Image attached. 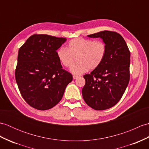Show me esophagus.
I'll return each mask as SVG.
<instances>
[{"mask_svg": "<svg viewBox=\"0 0 149 149\" xmlns=\"http://www.w3.org/2000/svg\"><path fill=\"white\" fill-rule=\"evenodd\" d=\"M77 77H78L77 75H73V79H76Z\"/></svg>", "mask_w": 149, "mask_h": 149, "instance_id": "obj_1", "label": "esophagus"}]
</instances>
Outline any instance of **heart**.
<instances>
[{
	"label": "heart",
	"mask_w": 149,
	"mask_h": 149,
	"mask_svg": "<svg viewBox=\"0 0 149 149\" xmlns=\"http://www.w3.org/2000/svg\"><path fill=\"white\" fill-rule=\"evenodd\" d=\"M105 44L101 40L76 38L71 40L67 48L61 47L57 51V56L60 63L66 67H70L76 57L77 62L70 68L75 75H80L93 70L102 63L106 54Z\"/></svg>",
	"instance_id": "1"
}]
</instances>
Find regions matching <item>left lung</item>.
Returning a JSON list of instances; mask_svg holds the SVG:
<instances>
[{"mask_svg":"<svg viewBox=\"0 0 149 149\" xmlns=\"http://www.w3.org/2000/svg\"><path fill=\"white\" fill-rule=\"evenodd\" d=\"M88 37L101 38L107 51L102 63L83 76L86 84L82 97L93 109H108L118 103L128 85L130 52L123 37L117 32L105 30Z\"/></svg>","mask_w":149,"mask_h":149,"instance_id":"1","label":"left lung"}]
</instances>
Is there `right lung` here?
<instances>
[{
  "mask_svg": "<svg viewBox=\"0 0 149 149\" xmlns=\"http://www.w3.org/2000/svg\"><path fill=\"white\" fill-rule=\"evenodd\" d=\"M66 40L35 34L19 48L16 81L23 99L37 110H48L58 104L73 79L62 68L57 56L56 50Z\"/></svg>",
  "mask_w": 149,
  "mask_h": 149,
  "instance_id": "right-lung-1",
  "label": "right lung"
}]
</instances>
